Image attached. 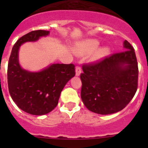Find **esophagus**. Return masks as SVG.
I'll use <instances>...</instances> for the list:
<instances>
[{
  "instance_id": "34e87169",
  "label": "esophagus",
  "mask_w": 148,
  "mask_h": 148,
  "mask_svg": "<svg viewBox=\"0 0 148 148\" xmlns=\"http://www.w3.org/2000/svg\"><path fill=\"white\" fill-rule=\"evenodd\" d=\"M81 73H82V68H81L80 66H77L76 68H75V75H77V76H78V75H80Z\"/></svg>"
}]
</instances>
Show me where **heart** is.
<instances>
[{"label": "heart", "instance_id": "obj_1", "mask_svg": "<svg viewBox=\"0 0 148 148\" xmlns=\"http://www.w3.org/2000/svg\"><path fill=\"white\" fill-rule=\"evenodd\" d=\"M99 40H95V39H90V40H87L86 41L82 44V47L80 49V53L82 54H90L91 53H93L95 49H97L99 47ZM109 53L108 48H102L100 49L95 55V57L98 58H102L104 56H107Z\"/></svg>", "mask_w": 148, "mask_h": 148}]
</instances>
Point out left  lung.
<instances>
[{
  "instance_id": "obj_1",
  "label": "left lung",
  "mask_w": 148,
  "mask_h": 148,
  "mask_svg": "<svg viewBox=\"0 0 148 148\" xmlns=\"http://www.w3.org/2000/svg\"><path fill=\"white\" fill-rule=\"evenodd\" d=\"M127 50L84 64L81 97L89 110L101 115L121 110L138 88V68L135 50L127 40Z\"/></svg>"
}]
</instances>
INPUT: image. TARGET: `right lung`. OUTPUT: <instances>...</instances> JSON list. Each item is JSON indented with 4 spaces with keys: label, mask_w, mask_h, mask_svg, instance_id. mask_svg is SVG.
I'll return each mask as SVG.
<instances>
[{
    "label": "right lung",
    "mask_w": 148,
    "mask_h": 148,
    "mask_svg": "<svg viewBox=\"0 0 148 148\" xmlns=\"http://www.w3.org/2000/svg\"><path fill=\"white\" fill-rule=\"evenodd\" d=\"M49 33V31L40 29L23 35L13 46L8 63V88L12 99L22 110L36 116L54 110L63 88L75 75L73 64H55L38 73H30L20 66V46L27 41H35Z\"/></svg>",
    "instance_id": "add662e5"
}]
</instances>
